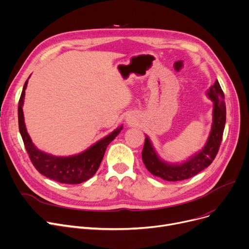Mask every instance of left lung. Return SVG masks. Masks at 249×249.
I'll list each match as a JSON object with an SVG mask.
<instances>
[{
	"instance_id": "left-lung-1",
	"label": "left lung",
	"mask_w": 249,
	"mask_h": 249,
	"mask_svg": "<svg viewBox=\"0 0 249 249\" xmlns=\"http://www.w3.org/2000/svg\"><path fill=\"white\" fill-rule=\"evenodd\" d=\"M206 96L213 102L212 125L208 139L202 149L195 152L180 162L163 160L156 152L150 138L145 135L142 150V160L148 172L167 181H178L190 178L212 163L219 150L226 122L224 94L218 81L206 91Z\"/></svg>"
}]
</instances>
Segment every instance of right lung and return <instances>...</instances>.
Instances as JSON below:
<instances>
[{
	"label": "right lung",
	"mask_w": 249,
	"mask_h": 249,
	"mask_svg": "<svg viewBox=\"0 0 249 249\" xmlns=\"http://www.w3.org/2000/svg\"><path fill=\"white\" fill-rule=\"evenodd\" d=\"M28 80L24 84L19 100L18 121L20 134L33 165L44 177L61 182V184H82L97 173L107 146L121 132L123 125L117 127L113 132L100 139L86 150L73 155L57 156L38 149L32 142L24 121L23 104Z\"/></svg>",
	"instance_id": "obj_1"
}]
</instances>
